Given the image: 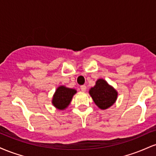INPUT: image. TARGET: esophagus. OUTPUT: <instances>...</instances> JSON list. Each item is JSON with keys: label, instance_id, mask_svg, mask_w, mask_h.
I'll return each instance as SVG.
<instances>
[{"label": "esophagus", "instance_id": "esophagus-1", "mask_svg": "<svg viewBox=\"0 0 156 156\" xmlns=\"http://www.w3.org/2000/svg\"><path fill=\"white\" fill-rule=\"evenodd\" d=\"M80 89H81V91H83V92H85V91L87 90V87H86L85 85L80 86Z\"/></svg>", "mask_w": 156, "mask_h": 156}]
</instances>
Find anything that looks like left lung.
<instances>
[{
  "mask_svg": "<svg viewBox=\"0 0 156 156\" xmlns=\"http://www.w3.org/2000/svg\"><path fill=\"white\" fill-rule=\"evenodd\" d=\"M94 103L101 109H106L115 103L117 92L103 79L97 80L95 86L89 90Z\"/></svg>",
  "mask_w": 156,
  "mask_h": 156,
  "instance_id": "1",
  "label": "left lung"
}]
</instances>
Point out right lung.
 Wrapping results in <instances>:
<instances>
[{"mask_svg": "<svg viewBox=\"0 0 156 156\" xmlns=\"http://www.w3.org/2000/svg\"><path fill=\"white\" fill-rule=\"evenodd\" d=\"M76 93V89L67 88V87H59L55 91L53 98V104L57 108L63 110L68 106L71 102L73 96Z\"/></svg>", "mask_w": 156, "mask_h": 156, "instance_id": "add662e5", "label": "right lung"}]
</instances>
